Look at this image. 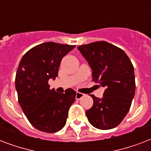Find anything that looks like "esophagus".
<instances>
[{"label": "esophagus", "mask_w": 151, "mask_h": 151, "mask_svg": "<svg viewBox=\"0 0 151 151\" xmlns=\"http://www.w3.org/2000/svg\"><path fill=\"white\" fill-rule=\"evenodd\" d=\"M84 96H85V94H83V93H81V92H77V93H76L75 98H76V99H77V100H80V99Z\"/></svg>", "instance_id": "esophagus-1"}]
</instances>
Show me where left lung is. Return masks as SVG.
Wrapping results in <instances>:
<instances>
[{
    "label": "left lung",
    "instance_id": "obj_1",
    "mask_svg": "<svg viewBox=\"0 0 151 151\" xmlns=\"http://www.w3.org/2000/svg\"><path fill=\"white\" fill-rule=\"evenodd\" d=\"M78 49L92 69L93 81L105 88L101 99L90 95L93 106L86 110L88 120L96 129H114L126 116L135 96L131 60L122 49L106 41L80 45Z\"/></svg>",
    "mask_w": 151,
    "mask_h": 151
}]
</instances>
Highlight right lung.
<instances>
[{
    "instance_id": "obj_1",
    "label": "right lung",
    "mask_w": 151,
    "mask_h": 151,
    "mask_svg": "<svg viewBox=\"0 0 151 151\" xmlns=\"http://www.w3.org/2000/svg\"><path fill=\"white\" fill-rule=\"evenodd\" d=\"M75 45L45 42L22 56L15 76V89L22 111L30 124L41 132L53 133L66 124L76 92L49 89L48 81L58 77L62 59Z\"/></svg>"
}]
</instances>
